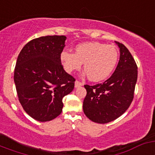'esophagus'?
<instances>
[{"mask_svg": "<svg viewBox=\"0 0 155 155\" xmlns=\"http://www.w3.org/2000/svg\"><path fill=\"white\" fill-rule=\"evenodd\" d=\"M82 85H83V83L80 82V81H75V84H74L75 87H81V86H82Z\"/></svg>", "mask_w": 155, "mask_h": 155, "instance_id": "esophagus-1", "label": "esophagus"}]
</instances>
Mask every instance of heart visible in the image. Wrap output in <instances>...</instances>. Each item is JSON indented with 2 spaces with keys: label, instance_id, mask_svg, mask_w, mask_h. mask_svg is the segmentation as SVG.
Segmentation results:
<instances>
[{
  "label": "heart",
  "instance_id": "b5f03b06",
  "mask_svg": "<svg viewBox=\"0 0 155 155\" xmlns=\"http://www.w3.org/2000/svg\"><path fill=\"white\" fill-rule=\"evenodd\" d=\"M119 59L118 50L114 46L98 42L80 43L75 47V53L63 50L61 61L68 73L84 69L90 81H102L109 78L114 71Z\"/></svg>",
  "mask_w": 155,
  "mask_h": 155
}]
</instances>
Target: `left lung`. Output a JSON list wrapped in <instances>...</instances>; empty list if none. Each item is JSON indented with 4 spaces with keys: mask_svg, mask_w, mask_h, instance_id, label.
Instances as JSON below:
<instances>
[{
    "mask_svg": "<svg viewBox=\"0 0 155 155\" xmlns=\"http://www.w3.org/2000/svg\"><path fill=\"white\" fill-rule=\"evenodd\" d=\"M116 43L120 56L114 73L102 84L84 85L87 94L83 110L87 118L98 124H107L120 117L134 99L137 66L128 49L120 42Z\"/></svg>",
    "mask_w": 155,
    "mask_h": 155,
    "instance_id": "obj_1",
    "label": "left lung"
}]
</instances>
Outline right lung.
Listing matches in <instances>:
<instances>
[{
	"instance_id": "1",
	"label": "right lung",
	"mask_w": 155,
	"mask_h": 155,
	"mask_svg": "<svg viewBox=\"0 0 155 155\" xmlns=\"http://www.w3.org/2000/svg\"><path fill=\"white\" fill-rule=\"evenodd\" d=\"M65 35H47L28 42L19 53L14 81L24 110L39 122L62 112L63 98L74 87L75 79L64 71L61 53Z\"/></svg>"
}]
</instances>
